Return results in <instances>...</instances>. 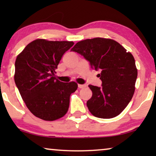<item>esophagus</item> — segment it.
I'll use <instances>...</instances> for the list:
<instances>
[{"instance_id": "obj_1", "label": "esophagus", "mask_w": 156, "mask_h": 156, "mask_svg": "<svg viewBox=\"0 0 156 156\" xmlns=\"http://www.w3.org/2000/svg\"><path fill=\"white\" fill-rule=\"evenodd\" d=\"M87 85L86 84H78V87L80 89H82V88H84V87H86Z\"/></svg>"}]
</instances>
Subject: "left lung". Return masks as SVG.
<instances>
[{
	"label": "left lung",
	"mask_w": 156,
	"mask_h": 156,
	"mask_svg": "<svg viewBox=\"0 0 156 156\" xmlns=\"http://www.w3.org/2000/svg\"><path fill=\"white\" fill-rule=\"evenodd\" d=\"M71 51L82 55L99 70L102 84L89 85L92 97L87 102L91 114L101 119L118 116L133 97L138 71L131 52L112 39L96 37L78 42Z\"/></svg>",
	"instance_id": "1"
}]
</instances>
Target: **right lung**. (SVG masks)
Returning <instances> with one entry per match:
<instances>
[{
    "label": "right lung",
    "mask_w": 156,
    "mask_h": 156,
    "mask_svg": "<svg viewBox=\"0 0 156 156\" xmlns=\"http://www.w3.org/2000/svg\"><path fill=\"white\" fill-rule=\"evenodd\" d=\"M73 44L69 41L37 39L17 57L15 83L28 109L42 120L55 121L65 116L70 95L77 89L74 82H62L55 76L63 55Z\"/></svg>",
    "instance_id": "obj_1"
}]
</instances>
